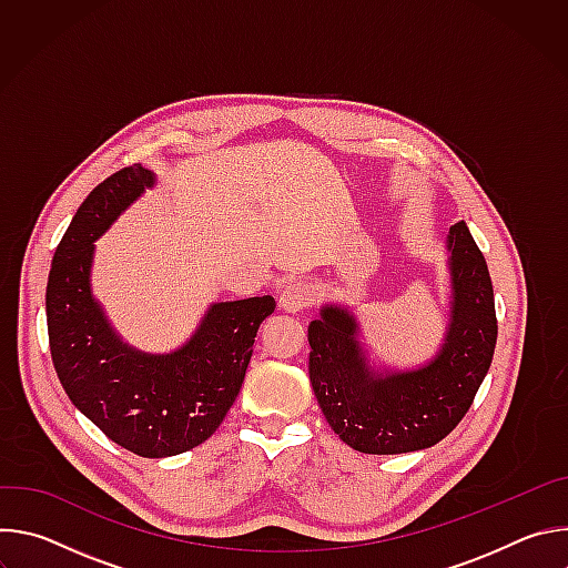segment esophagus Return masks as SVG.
<instances>
[{
	"label": "esophagus",
	"instance_id": "1",
	"mask_svg": "<svg viewBox=\"0 0 568 568\" xmlns=\"http://www.w3.org/2000/svg\"><path fill=\"white\" fill-rule=\"evenodd\" d=\"M310 301H312V290L305 283H290L283 287L278 305L290 314H298L310 305Z\"/></svg>",
	"mask_w": 568,
	"mask_h": 568
}]
</instances>
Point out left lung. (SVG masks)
<instances>
[{"instance_id":"left-lung-1","label":"left lung","mask_w":568,"mask_h":568,"mask_svg":"<svg viewBox=\"0 0 568 568\" xmlns=\"http://www.w3.org/2000/svg\"><path fill=\"white\" fill-rule=\"evenodd\" d=\"M449 312L436 355L418 368L371 364L355 312L323 303L310 323V382L333 432L364 454H407L440 443L467 414L497 344L488 265L465 222L447 233Z\"/></svg>"}]
</instances>
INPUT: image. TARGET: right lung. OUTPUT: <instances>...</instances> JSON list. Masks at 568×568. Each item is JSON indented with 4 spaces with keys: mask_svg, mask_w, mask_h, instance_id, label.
Returning a JSON list of instances; mask_svg holds the SVG:
<instances>
[{
    "mask_svg": "<svg viewBox=\"0 0 568 568\" xmlns=\"http://www.w3.org/2000/svg\"><path fill=\"white\" fill-rule=\"evenodd\" d=\"M154 184V173L134 164L80 204L53 254L47 328L53 368L73 407L128 452L166 458L202 445L220 427L276 301L211 303L195 333L171 353L123 342L92 292L94 242Z\"/></svg>",
    "mask_w": 568,
    "mask_h": 568,
    "instance_id": "right-lung-1",
    "label": "right lung"
}]
</instances>
